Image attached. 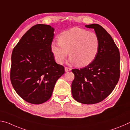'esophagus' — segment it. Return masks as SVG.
<instances>
[{"label":"esophagus","mask_w":130,"mask_h":130,"mask_svg":"<svg viewBox=\"0 0 130 130\" xmlns=\"http://www.w3.org/2000/svg\"><path fill=\"white\" fill-rule=\"evenodd\" d=\"M72 70L71 68H68V67H65V71L66 72H67L68 71H70V70Z\"/></svg>","instance_id":"esophagus-1"}]
</instances>
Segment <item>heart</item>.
<instances>
[{
  "label": "heart",
  "mask_w": 130,
  "mask_h": 130,
  "mask_svg": "<svg viewBox=\"0 0 130 130\" xmlns=\"http://www.w3.org/2000/svg\"><path fill=\"white\" fill-rule=\"evenodd\" d=\"M58 42L53 41L50 49L55 60L61 64L69 54V62L79 67L89 65L95 60L100 49L97 34L78 27H73L59 35Z\"/></svg>",
  "instance_id": "heart-1"
}]
</instances>
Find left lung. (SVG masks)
Segmentation results:
<instances>
[{"mask_svg": "<svg viewBox=\"0 0 130 130\" xmlns=\"http://www.w3.org/2000/svg\"><path fill=\"white\" fill-rule=\"evenodd\" d=\"M93 28L100 40V49L93 62L80 69H72L74 79L72 93L77 102L93 104L102 102L113 91L120 77V53L112 38L98 24Z\"/></svg>", "mask_w": 130, "mask_h": 130, "instance_id": "left-lung-1", "label": "left lung"}]
</instances>
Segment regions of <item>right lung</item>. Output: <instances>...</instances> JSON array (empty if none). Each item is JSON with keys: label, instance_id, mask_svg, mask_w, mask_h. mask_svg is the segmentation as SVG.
Segmentation results:
<instances>
[{"label": "right lung", "instance_id": "obj_1", "mask_svg": "<svg viewBox=\"0 0 130 130\" xmlns=\"http://www.w3.org/2000/svg\"><path fill=\"white\" fill-rule=\"evenodd\" d=\"M54 28L38 24L28 30L12 50L10 79L18 94L34 104L51 98L58 79L65 73L50 49Z\"/></svg>", "mask_w": 130, "mask_h": 130}]
</instances>
